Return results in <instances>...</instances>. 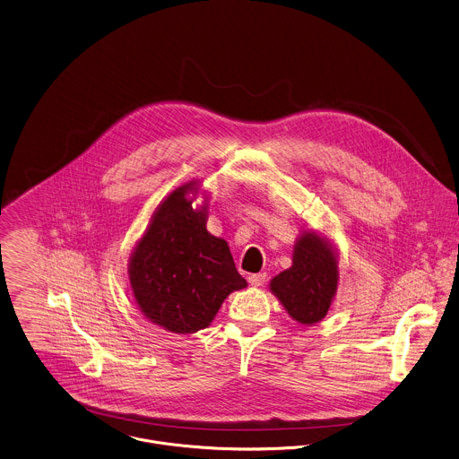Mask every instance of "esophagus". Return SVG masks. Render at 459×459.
I'll use <instances>...</instances> for the list:
<instances>
[{"label": "esophagus", "mask_w": 459, "mask_h": 459, "mask_svg": "<svg viewBox=\"0 0 459 459\" xmlns=\"http://www.w3.org/2000/svg\"><path fill=\"white\" fill-rule=\"evenodd\" d=\"M266 281V273H254L248 276V283L254 287H261Z\"/></svg>", "instance_id": "esophagus-1"}]
</instances>
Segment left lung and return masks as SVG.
<instances>
[{
  "instance_id": "1",
  "label": "left lung",
  "mask_w": 459,
  "mask_h": 459,
  "mask_svg": "<svg viewBox=\"0 0 459 459\" xmlns=\"http://www.w3.org/2000/svg\"><path fill=\"white\" fill-rule=\"evenodd\" d=\"M339 270L328 243L305 232L294 247L292 266L272 280V290L292 319L301 325L321 321L335 296Z\"/></svg>"
}]
</instances>
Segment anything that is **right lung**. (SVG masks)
Wrapping results in <instances>:
<instances>
[{
    "label": "right lung",
    "mask_w": 459,
    "mask_h": 459,
    "mask_svg": "<svg viewBox=\"0 0 459 459\" xmlns=\"http://www.w3.org/2000/svg\"><path fill=\"white\" fill-rule=\"evenodd\" d=\"M172 191L160 204L129 263V281L142 312L174 333H195L214 319L223 299L247 280L238 273L229 245L205 229L187 193Z\"/></svg>",
    "instance_id": "1"
}]
</instances>
